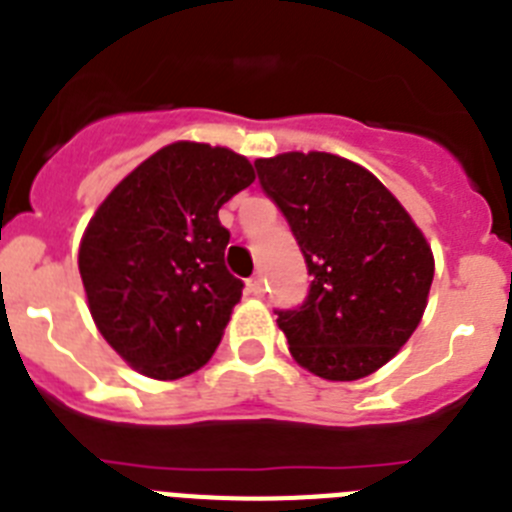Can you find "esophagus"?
<instances>
[{"mask_svg":"<svg viewBox=\"0 0 512 512\" xmlns=\"http://www.w3.org/2000/svg\"><path fill=\"white\" fill-rule=\"evenodd\" d=\"M246 287H248V292H251V295H264V277H261V274H256V277H251L246 282Z\"/></svg>","mask_w":512,"mask_h":512,"instance_id":"esophagus-1","label":"esophagus"}]
</instances>
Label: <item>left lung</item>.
Returning a JSON list of instances; mask_svg holds the SVG:
<instances>
[{"mask_svg":"<svg viewBox=\"0 0 512 512\" xmlns=\"http://www.w3.org/2000/svg\"><path fill=\"white\" fill-rule=\"evenodd\" d=\"M261 189L287 217L312 277L305 302L277 310L289 354L330 382L369 377L423 318L433 253L395 194L333 153L256 161Z\"/></svg>","mask_w":512,"mask_h":512,"instance_id":"8db88e82","label":"left lung"}]
</instances>
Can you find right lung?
Returning a JSON list of instances; mask_svg holds the SVG:
<instances>
[{"instance_id": "right-lung-1", "label": "right lung", "mask_w": 512, "mask_h": 512, "mask_svg": "<svg viewBox=\"0 0 512 512\" xmlns=\"http://www.w3.org/2000/svg\"><path fill=\"white\" fill-rule=\"evenodd\" d=\"M253 179L246 156L179 140L130 171L89 220L79 248L89 312L140 374L187 377L215 354L243 292L217 212Z\"/></svg>"}]
</instances>
